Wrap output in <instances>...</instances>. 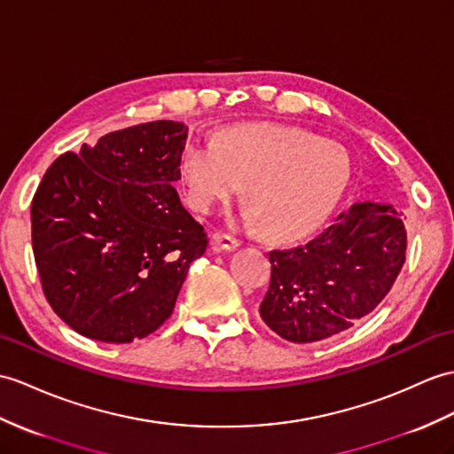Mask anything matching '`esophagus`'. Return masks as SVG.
I'll list each match as a JSON object with an SVG mask.
<instances>
[{"instance_id":"obj_1","label":"esophagus","mask_w":454,"mask_h":454,"mask_svg":"<svg viewBox=\"0 0 454 454\" xmlns=\"http://www.w3.org/2000/svg\"><path fill=\"white\" fill-rule=\"evenodd\" d=\"M213 246L218 251H234L239 247V239L230 234H224V231H216L213 236Z\"/></svg>"}]
</instances>
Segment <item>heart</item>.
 Segmentation results:
<instances>
[{
    "label": "heart",
    "mask_w": 454,
    "mask_h": 454,
    "mask_svg": "<svg viewBox=\"0 0 454 454\" xmlns=\"http://www.w3.org/2000/svg\"><path fill=\"white\" fill-rule=\"evenodd\" d=\"M187 203L210 213L246 185L247 218L277 239L317 230L340 201L350 160L339 143L294 125H231L215 141L192 139L182 154Z\"/></svg>",
    "instance_id": "b5f03b06"
}]
</instances>
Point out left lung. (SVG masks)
<instances>
[{
	"instance_id": "left-lung-1",
	"label": "left lung",
	"mask_w": 454,
	"mask_h": 454,
	"mask_svg": "<svg viewBox=\"0 0 454 454\" xmlns=\"http://www.w3.org/2000/svg\"><path fill=\"white\" fill-rule=\"evenodd\" d=\"M259 313L290 342H317L372 313L406 261V228L391 205L356 203L308 244L272 249Z\"/></svg>"
}]
</instances>
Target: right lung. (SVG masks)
<instances>
[{
  "mask_svg": "<svg viewBox=\"0 0 454 454\" xmlns=\"http://www.w3.org/2000/svg\"><path fill=\"white\" fill-rule=\"evenodd\" d=\"M187 128L160 120L104 135L56 158L33 197V251L51 309L89 339L125 344L174 311L189 265L207 251L187 213Z\"/></svg>",
  "mask_w": 454,
  "mask_h": 454,
  "instance_id": "add662e5",
  "label": "right lung"
}]
</instances>
